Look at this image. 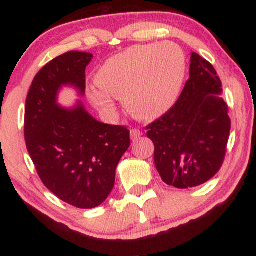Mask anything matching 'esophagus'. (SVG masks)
Returning a JSON list of instances; mask_svg holds the SVG:
<instances>
[{
  "instance_id": "obj_1",
  "label": "esophagus",
  "mask_w": 256,
  "mask_h": 256,
  "mask_svg": "<svg viewBox=\"0 0 256 256\" xmlns=\"http://www.w3.org/2000/svg\"><path fill=\"white\" fill-rule=\"evenodd\" d=\"M142 134H143L142 131L138 130V128H132V130H131V138H132V140H138V138L142 136Z\"/></svg>"
}]
</instances>
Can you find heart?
I'll list each match as a JSON object with an SVG mask.
<instances>
[{
  "instance_id": "obj_1",
  "label": "heart",
  "mask_w": 256,
  "mask_h": 256,
  "mask_svg": "<svg viewBox=\"0 0 256 256\" xmlns=\"http://www.w3.org/2000/svg\"><path fill=\"white\" fill-rule=\"evenodd\" d=\"M184 76V55L176 46H132L100 67L95 80L102 90H91L90 100L100 110L112 112L113 96L124 100L137 119L155 120L177 102Z\"/></svg>"
}]
</instances>
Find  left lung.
Listing matches in <instances>:
<instances>
[{
  "mask_svg": "<svg viewBox=\"0 0 256 256\" xmlns=\"http://www.w3.org/2000/svg\"><path fill=\"white\" fill-rule=\"evenodd\" d=\"M178 101L146 126L155 166L167 185L188 189L210 180L225 158L231 120L220 98L222 82L212 64L196 52Z\"/></svg>",
  "mask_w": 256,
  "mask_h": 256,
  "instance_id": "8db88e82",
  "label": "left lung"
}]
</instances>
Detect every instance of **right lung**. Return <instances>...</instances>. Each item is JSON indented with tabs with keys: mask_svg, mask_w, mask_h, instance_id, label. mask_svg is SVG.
<instances>
[{
	"mask_svg": "<svg viewBox=\"0 0 256 256\" xmlns=\"http://www.w3.org/2000/svg\"><path fill=\"white\" fill-rule=\"evenodd\" d=\"M92 55L68 52L37 73L25 106L24 134L38 176L66 204L89 210L106 201L116 182L120 158L130 146L125 126L100 122L82 104H56L62 85L85 92V68Z\"/></svg>",
	"mask_w": 256,
	"mask_h": 256,
	"instance_id": "right-lung-1",
	"label": "right lung"
}]
</instances>
